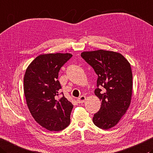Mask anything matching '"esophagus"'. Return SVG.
<instances>
[{
  "label": "esophagus",
  "mask_w": 153,
  "mask_h": 153,
  "mask_svg": "<svg viewBox=\"0 0 153 153\" xmlns=\"http://www.w3.org/2000/svg\"><path fill=\"white\" fill-rule=\"evenodd\" d=\"M86 100V97L84 96V95H82V96H80L78 99H77V102L79 103H84Z\"/></svg>",
  "instance_id": "esophagus-1"
}]
</instances>
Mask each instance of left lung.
<instances>
[{
  "label": "left lung",
  "instance_id": "1",
  "mask_svg": "<svg viewBox=\"0 0 153 153\" xmlns=\"http://www.w3.org/2000/svg\"><path fill=\"white\" fill-rule=\"evenodd\" d=\"M81 56L94 69L98 76L95 94L101 101L93 122L102 129L118 124L130 106L133 74L130 63L121 53L98 50L83 52ZM103 86L102 92L98 86Z\"/></svg>",
  "mask_w": 153,
  "mask_h": 153
}]
</instances>
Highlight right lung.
<instances>
[{
    "label": "right lung",
    "mask_w": 153,
    "mask_h": 153,
    "mask_svg": "<svg viewBox=\"0 0 153 153\" xmlns=\"http://www.w3.org/2000/svg\"><path fill=\"white\" fill-rule=\"evenodd\" d=\"M72 55L70 53H44L37 56L27 68L24 93L33 118L50 131H59L70 122L73 104L64 95L58 98L62 88L58 80L61 67Z\"/></svg>",
    "instance_id": "right-lung-1"
}]
</instances>
